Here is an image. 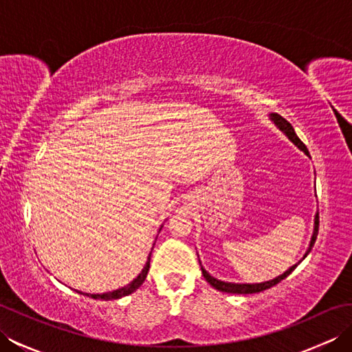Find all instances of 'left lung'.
Listing matches in <instances>:
<instances>
[{
    "label": "left lung",
    "instance_id": "obj_1",
    "mask_svg": "<svg viewBox=\"0 0 352 352\" xmlns=\"http://www.w3.org/2000/svg\"><path fill=\"white\" fill-rule=\"evenodd\" d=\"M271 119L274 121V124H275L276 126H278V129H280L284 134H286V136H287L292 142H294V144H295L298 148L302 149V151L309 155L307 146H305V145L302 144V142H301V139L296 136L294 126L290 125V122H287L286 119H284L283 116H280L278 113H271ZM318 230H319V213H316V216H315V230H313V236H311V241H310V246H309V250L305 251L304 257H307V254L311 251L313 245H315L316 237H318ZM296 266H298V265H294L292 267H289L286 272L278 275V276H276V278H274V280H269V281H265V283H256V284H236V283L221 281V280L214 278V276H212L210 274H208L203 266H201V271H203V275H204V278L207 280V283L210 284V286H213L214 289H218V290H221V292H227V294H241V295H246V294H257V292H263V290H266V289H271L272 286H275V284H278L281 280L286 278L287 275H290L292 272H294Z\"/></svg>",
    "mask_w": 352,
    "mask_h": 352
}]
</instances>
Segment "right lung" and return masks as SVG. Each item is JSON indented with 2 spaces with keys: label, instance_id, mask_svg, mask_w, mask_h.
I'll return each mask as SVG.
<instances>
[{
  "label": "right lung",
  "instance_id": "1",
  "mask_svg": "<svg viewBox=\"0 0 352 352\" xmlns=\"http://www.w3.org/2000/svg\"><path fill=\"white\" fill-rule=\"evenodd\" d=\"M149 261H151V252H149L148 261H146V265L144 266V269H142V272H140V274L136 276V278H134L130 284H126V286H124V287H121V289H116V290H113V292H107V294H83V295L91 296V298H94V300L109 301V300H119V298H122V296H126V295L133 294V292L136 290V289H139V287L142 286V283L145 281L146 275H148V271H149ZM77 292H78V290H77ZM78 294H81V292H78Z\"/></svg>",
  "mask_w": 352,
  "mask_h": 352
}]
</instances>
